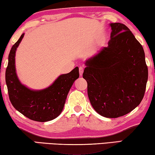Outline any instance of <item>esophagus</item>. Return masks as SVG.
Instances as JSON below:
<instances>
[{
	"label": "esophagus",
	"mask_w": 155,
	"mask_h": 155,
	"mask_svg": "<svg viewBox=\"0 0 155 155\" xmlns=\"http://www.w3.org/2000/svg\"><path fill=\"white\" fill-rule=\"evenodd\" d=\"M79 72H80V75L82 76V74H83V68L80 67L79 68Z\"/></svg>",
	"instance_id": "1"
}]
</instances>
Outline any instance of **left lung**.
I'll return each mask as SVG.
<instances>
[{"instance_id": "left-lung-1", "label": "left lung", "mask_w": 155, "mask_h": 155, "mask_svg": "<svg viewBox=\"0 0 155 155\" xmlns=\"http://www.w3.org/2000/svg\"><path fill=\"white\" fill-rule=\"evenodd\" d=\"M107 47L86 61L83 78L91 104L99 114L118 118L143 100L148 78L145 52L126 25L111 23Z\"/></svg>"}]
</instances>
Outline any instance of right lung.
Wrapping results in <instances>:
<instances>
[{"label":"right lung","mask_w":155,"mask_h":155,"mask_svg":"<svg viewBox=\"0 0 155 155\" xmlns=\"http://www.w3.org/2000/svg\"><path fill=\"white\" fill-rule=\"evenodd\" d=\"M22 34L12 46L8 56L5 82L10 102L15 109L29 119L39 122L51 120L60 115L68 94L75 80L79 78V68L58 76L51 85L40 90H31L21 83L15 69V53L24 37Z\"/></svg>","instance_id":"1"}]
</instances>
